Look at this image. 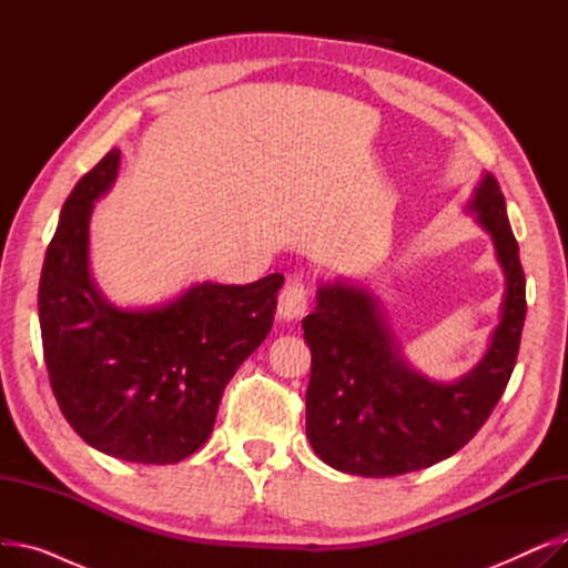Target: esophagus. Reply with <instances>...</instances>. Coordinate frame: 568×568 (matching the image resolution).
<instances>
[{
    "instance_id": "1",
    "label": "esophagus",
    "mask_w": 568,
    "mask_h": 568,
    "mask_svg": "<svg viewBox=\"0 0 568 568\" xmlns=\"http://www.w3.org/2000/svg\"><path fill=\"white\" fill-rule=\"evenodd\" d=\"M308 308V287L302 278H290L278 294V315L283 320H300Z\"/></svg>"
}]
</instances>
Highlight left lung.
Instances as JSON below:
<instances>
[{"label": "left lung", "mask_w": 568, "mask_h": 568, "mask_svg": "<svg viewBox=\"0 0 568 568\" xmlns=\"http://www.w3.org/2000/svg\"><path fill=\"white\" fill-rule=\"evenodd\" d=\"M469 209L493 234L506 296L486 356L458 382H430L409 371L364 287L317 290L315 311L302 320L311 345L306 435L334 469L382 479L449 458L479 433L509 384L527 313L525 272L490 172Z\"/></svg>", "instance_id": "8db88e82"}]
</instances>
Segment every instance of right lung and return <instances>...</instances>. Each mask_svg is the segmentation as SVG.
<instances>
[{"instance_id": "obj_1", "label": "right lung", "mask_w": 568, "mask_h": 568, "mask_svg": "<svg viewBox=\"0 0 568 568\" xmlns=\"http://www.w3.org/2000/svg\"><path fill=\"white\" fill-rule=\"evenodd\" d=\"M119 149L62 206L39 283V322L59 409L94 449L168 465L214 428L225 384L272 329L281 274L248 285H193L161 308L110 306L89 278V216L116 176Z\"/></svg>"}]
</instances>
